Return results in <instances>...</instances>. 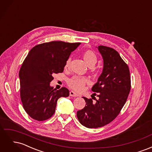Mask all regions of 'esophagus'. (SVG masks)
<instances>
[{"instance_id":"34e87169","label":"esophagus","mask_w":152,"mask_h":152,"mask_svg":"<svg viewBox=\"0 0 152 152\" xmlns=\"http://www.w3.org/2000/svg\"><path fill=\"white\" fill-rule=\"evenodd\" d=\"M70 96H73V97H76V96H79V94H77V93H75L74 91H71L70 92Z\"/></svg>"}]
</instances>
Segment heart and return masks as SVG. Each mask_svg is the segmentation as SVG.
<instances>
[{
  "instance_id": "b5f03b06",
  "label": "heart",
  "mask_w": 152,
  "mask_h": 152,
  "mask_svg": "<svg viewBox=\"0 0 152 152\" xmlns=\"http://www.w3.org/2000/svg\"><path fill=\"white\" fill-rule=\"evenodd\" d=\"M82 56L84 59L85 62L90 68L94 67L96 63H97L98 59L96 54L91 50H87L84 52ZM70 58H69L65 63V68H68L70 65ZM89 80L87 78L84 77H73L68 81V86L72 89L77 92H80L84 89L85 86L88 83Z\"/></svg>"
}]
</instances>
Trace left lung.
Returning a JSON list of instances; mask_svg holds the SVG:
<instances>
[{
	"label": "left lung",
	"instance_id": "left-lung-1",
	"mask_svg": "<svg viewBox=\"0 0 152 152\" xmlns=\"http://www.w3.org/2000/svg\"><path fill=\"white\" fill-rule=\"evenodd\" d=\"M103 59V69L92 91L99 97L93 102L83 97L86 106L77 112L80 123L88 128L103 127L111 122L125 104L131 90L129 69L113 48L99 45ZM96 94V93H95Z\"/></svg>",
	"mask_w": 152,
	"mask_h": 152
}]
</instances>
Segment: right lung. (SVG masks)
<instances>
[{
  "mask_svg": "<svg viewBox=\"0 0 152 152\" xmlns=\"http://www.w3.org/2000/svg\"><path fill=\"white\" fill-rule=\"evenodd\" d=\"M80 44L52 41L35 45L28 53L19 72L20 97L25 112L32 118L43 121L55 112L57 101L68 97L66 87L50 86L54 73H62L72 52Z\"/></svg>",
  "mask_w": 152,
  "mask_h": 152,
  "instance_id": "add662e5",
  "label": "right lung"
}]
</instances>
